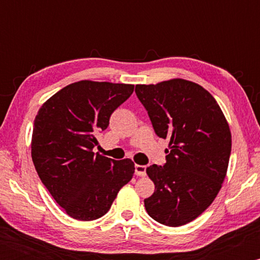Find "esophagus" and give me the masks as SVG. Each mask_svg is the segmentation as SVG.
I'll use <instances>...</instances> for the list:
<instances>
[{
	"instance_id": "esophagus-1",
	"label": "esophagus",
	"mask_w": 260,
	"mask_h": 260,
	"mask_svg": "<svg viewBox=\"0 0 260 260\" xmlns=\"http://www.w3.org/2000/svg\"><path fill=\"white\" fill-rule=\"evenodd\" d=\"M134 172H136V175L137 176H140V177H144L145 175H147V171H145V170H147V168H145L144 165H136L134 166Z\"/></svg>"
}]
</instances>
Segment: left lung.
<instances>
[{
  "label": "left lung",
  "instance_id": "left-lung-1",
  "mask_svg": "<svg viewBox=\"0 0 260 260\" xmlns=\"http://www.w3.org/2000/svg\"><path fill=\"white\" fill-rule=\"evenodd\" d=\"M136 94L157 137L170 140L165 165L147 169L155 184L144 199L147 213L162 225H186L221 189L231 154L229 123L213 95L189 80L137 84Z\"/></svg>",
  "mask_w": 260,
  "mask_h": 260
}]
</instances>
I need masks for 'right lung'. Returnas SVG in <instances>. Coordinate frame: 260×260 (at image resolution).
Wrapping results in <instances>:
<instances>
[{"instance_id": "add662e5", "label": "right lung", "mask_w": 260, "mask_h": 260, "mask_svg": "<svg viewBox=\"0 0 260 260\" xmlns=\"http://www.w3.org/2000/svg\"><path fill=\"white\" fill-rule=\"evenodd\" d=\"M133 84L80 80L64 86L39 109L31 137V159L52 198L80 221L109 211L117 193L132 180L131 159L95 154L96 134L132 95Z\"/></svg>"}]
</instances>
